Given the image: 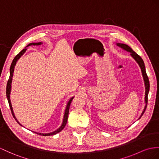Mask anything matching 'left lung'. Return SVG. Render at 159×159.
I'll return each mask as SVG.
<instances>
[{
	"label": "left lung",
	"mask_w": 159,
	"mask_h": 159,
	"mask_svg": "<svg viewBox=\"0 0 159 159\" xmlns=\"http://www.w3.org/2000/svg\"><path fill=\"white\" fill-rule=\"evenodd\" d=\"M116 45L118 46L119 47H120L121 48H122L123 50L125 51H127L128 52H130V55L131 57L133 58V59L136 61V63L138 64L139 67H140L141 69V71H142V77H143V80H144V86H145V98H144V102H145V107L144 108V110H143L142 113L140 115V118L142 117V115L144 114V111L146 109V106H147V103H148V92H149V90H150V83H149V80L148 77L147 76L146 72V68H145V65H144V63L143 61L142 58L139 56L138 54L135 53L134 50L131 49V48H130L128 45L125 44H122V43H116ZM139 118V119H140Z\"/></svg>",
	"instance_id": "left-lung-1"
}]
</instances>
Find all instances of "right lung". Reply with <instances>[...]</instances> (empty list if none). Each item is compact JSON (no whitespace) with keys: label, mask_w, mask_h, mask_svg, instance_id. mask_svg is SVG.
Returning a JSON list of instances; mask_svg holds the SVG:
<instances>
[{"label":"right lung","mask_w":159,"mask_h":159,"mask_svg":"<svg viewBox=\"0 0 159 159\" xmlns=\"http://www.w3.org/2000/svg\"><path fill=\"white\" fill-rule=\"evenodd\" d=\"M42 44V42H32V43H30L28 46H26V47H28V46H38V45H41ZM26 47L23 49L21 51L19 52L18 55L15 57L14 58V59L12 61V63H11V67H10V75H9V80H8V82H7V91H6V94H7V100H8V102H9V107H10V109L11 110V112H12V115L13 116V117L15 119V120H16V121L19 123V125L23 126L20 123H19L18 121L17 118L15 117V114H14V112H13V107H12V104H11V99H10V94H11V83H12V80H13V73H14V69H15V65H16L17 61L20 59L21 57L24 55V54L25 52V51L27 50V48ZM73 98H74V96L73 97L71 98L70 100H69L67 104V106H66V108H65V113H64V116H63V122H62V124L58 128L57 130L52 131V132H50V133H46V134H43V133H39V132H36V131H34V133H36L37 134H39V135H44V136H49V135H55L57 134H58L59 132H60L61 131L63 130L64 129L65 126L66 125V123H67V119H68V115H69V107H70V104H71V102L72 101V100L73 99Z\"/></svg>","instance_id":"1"}]
</instances>
